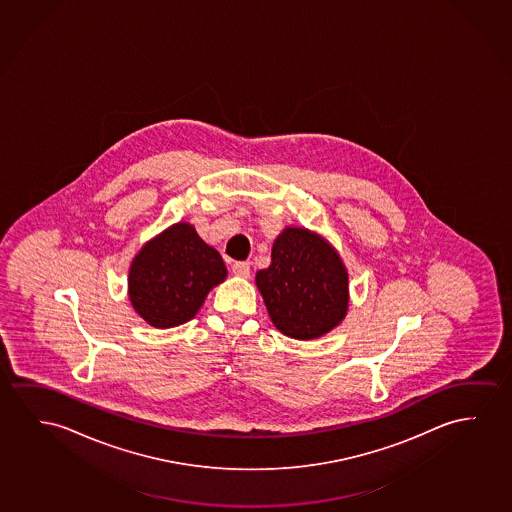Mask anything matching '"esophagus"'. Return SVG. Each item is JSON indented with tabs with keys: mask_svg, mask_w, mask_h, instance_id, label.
<instances>
[{
	"mask_svg": "<svg viewBox=\"0 0 512 512\" xmlns=\"http://www.w3.org/2000/svg\"><path fill=\"white\" fill-rule=\"evenodd\" d=\"M232 273L239 278H248L250 276V262H236L232 266Z\"/></svg>",
	"mask_w": 512,
	"mask_h": 512,
	"instance_id": "obj_1",
	"label": "esophagus"
}]
</instances>
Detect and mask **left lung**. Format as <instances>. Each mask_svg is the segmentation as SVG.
Segmentation results:
<instances>
[{"label": "left lung", "mask_w": 512, "mask_h": 512, "mask_svg": "<svg viewBox=\"0 0 512 512\" xmlns=\"http://www.w3.org/2000/svg\"><path fill=\"white\" fill-rule=\"evenodd\" d=\"M276 329L294 340L329 333L349 310V273L324 237L287 227L276 237L271 266L255 275Z\"/></svg>", "instance_id": "1"}]
</instances>
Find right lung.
<instances>
[{"label":"right lung","instance_id":"right-lung-1","mask_svg":"<svg viewBox=\"0 0 512 512\" xmlns=\"http://www.w3.org/2000/svg\"><path fill=\"white\" fill-rule=\"evenodd\" d=\"M225 276L222 255L200 239L193 225L174 223L135 255L128 297L149 326H181L195 317L209 290Z\"/></svg>","mask_w":512,"mask_h":512}]
</instances>
